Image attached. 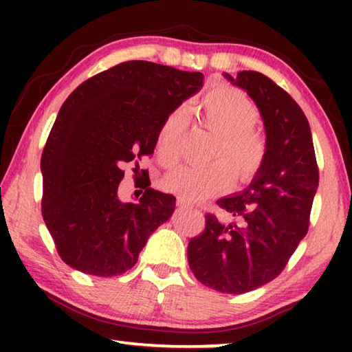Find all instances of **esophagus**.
<instances>
[{"label": "esophagus", "instance_id": "esophagus-1", "mask_svg": "<svg viewBox=\"0 0 352 352\" xmlns=\"http://www.w3.org/2000/svg\"><path fill=\"white\" fill-rule=\"evenodd\" d=\"M177 205L180 206V208H188V206H190V205H189V201L183 200V199H178V200H177Z\"/></svg>", "mask_w": 352, "mask_h": 352}]
</instances>
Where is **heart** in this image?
Here are the masks:
<instances>
[{"instance_id": "heart-1", "label": "heart", "mask_w": 352, "mask_h": 352, "mask_svg": "<svg viewBox=\"0 0 352 352\" xmlns=\"http://www.w3.org/2000/svg\"><path fill=\"white\" fill-rule=\"evenodd\" d=\"M200 116L211 132L217 133L214 158L208 166H178L163 178V188L186 201H197L223 192L234 182L236 170L242 178L252 177L265 157V141L253 129L258 109L253 100L234 88H217L200 104ZM189 126L184 105L170 110L157 133V155L163 163H174L178 146Z\"/></svg>"}]
</instances>
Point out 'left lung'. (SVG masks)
<instances>
[{
  "instance_id": "1",
  "label": "left lung",
  "mask_w": 352,
  "mask_h": 352,
  "mask_svg": "<svg viewBox=\"0 0 352 352\" xmlns=\"http://www.w3.org/2000/svg\"><path fill=\"white\" fill-rule=\"evenodd\" d=\"M223 76L258 107L265 157L242 192L217 200L241 223L206 214L205 231L188 245V262L206 287L239 295L275 279L306 236L318 166L307 118L289 93L256 71Z\"/></svg>"
}]
</instances>
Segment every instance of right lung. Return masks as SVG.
Here are the masks:
<instances>
[{"mask_svg": "<svg viewBox=\"0 0 352 352\" xmlns=\"http://www.w3.org/2000/svg\"><path fill=\"white\" fill-rule=\"evenodd\" d=\"M201 87V73L130 60L65 100L41 153V214L65 264L104 278L136 264L148 236L174 212L175 197L148 188L140 204L121 201L122 166L136 162L140 169L166 115Z\"/></svg>", "mask_w": 352, "mask_h": 352, "instance_id": "1", "label": "right lung"}]
</instances>
